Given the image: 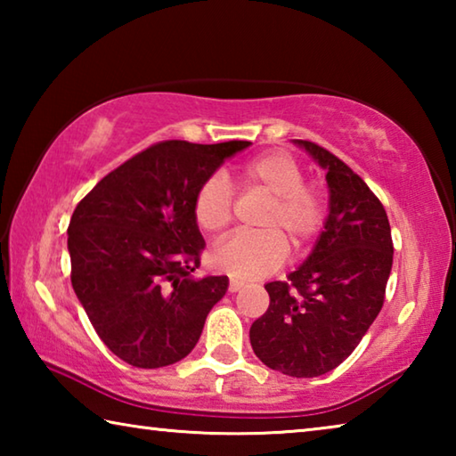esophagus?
I'll return each mask as SVG.
<instances>
[{
    "mask_svg": "<svg viewBox=\"0 0 456 456\" xmlns=\"http://www.w3.org/2000/svg\"><path fill=\"white\" fill-rule=\"evenodd\" d=\"M241 288H243L241 281H237V280H231V281H229V291H231V293H235V291H239Z\"/></svg>",
    "mask_w": 456,
    "mask_h": 456,
    "instance_id": "34e87169",
    "label": "esophagus"
}]
</instances>
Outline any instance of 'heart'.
Segmentation results:
<instances>
[{"label":"heart","instance_id":"heart-1","mask_svg":"<svg viewBox=\"0 0 456 456\" xmlns=\"http://www.w3.org/2000/svg\"><path fill=\"white\" fill-rule=\"evenodd\" d=\"M239 183L249 192L269 197L259 219L261 233H237L213 249V265L233 280L251 281L273 273L285 264L288 243L305 249L323 229L328 217L320 187L304 181V168L288 152L275 151L247 160ZM235 192L225 176L215 173L199 184L192 215L205 233L217 235L233 219Z\"/></svg>","mask_w":456,"mask_h":456}]
</instances>
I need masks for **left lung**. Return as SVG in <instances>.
<instances>
[{
    "instance_id": "1",
    "label": "left lung",
    "mask_w": 456,
    "mask_h": 456,
    "mask_svg": "<svg viewBox=\"0 0 456 456\" xmlns=\"http://www.w3.org/2000/svg\"><path fill=\"white\" fill-rule=\"evenodd\" d=\"M297 144L328 171L330 215L305 264L265 285L269 307L249 339L265 366L314 378L342 364L380 314L395 245L384 205L362 176L323 146Z\"/></svg>"
}]
</instances>
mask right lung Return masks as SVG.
Segmentation results:
<instances>
[{
    "label": "right lung",
    "instance_id": "obj_1",
    "mask_svg": "<svg viewBox=\"0 0 456 456\" xmlns=\"http://www.w3.org/2000/svg\"><path fill=\"white\" fill-rule=\"evenodd\" d=\"M251 142L163 141L108 173L68 225L72 288L100 339L136 368H163L195 348L227 275L195 280L205 249L192 199Z\"/></svg>",
    "mask_w": 456,
    "mask_h": 456
}]
</instances>
